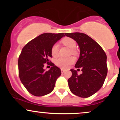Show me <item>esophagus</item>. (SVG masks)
Here are the masks:
<instances>
[{
    "label": "esophagus",
    "mask_w": 120,
    "mask_h": 120,
    "mask_svg": "<svg viewBox=\"0 0 120 120\" xmlns=\"http://www.w3.org/2000/svg\"><path fill=\"white\" fill-rule=\"evenodd\" d=\"M61 72L62 74H63L65 72V70L63 69H61Z\"/></svg>",
    "instance_id": "34e87169"
}]
</instances>
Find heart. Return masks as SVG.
I'll list each match as a JSON object with an SVG mask.
<instances>
[{"instance_id":"heart-1","label":"heart","mask_w":120,"mask_h":120,"mask_svg":"<svg viewBox=\"0 0 120 120\" xmlns=\"http://www.w3.org/2000/svg\"><path fill=\"white\" fill-rule=\"evenodd\" d=\"M62 43L65 45L69 48L71 49V53H75V49H76L77 44L75 41L73 39L69 37H67L63 39L62 41ZM59 51V45L57 43L53 45L51 49V53L53 56H56L58 54ZM75 61V59L74 57H70L68 58H64V57H59L56 59L55 61V64L57 67H60L62 69H67L71 65V64H73Z\"/></svg>"}]
</instances>
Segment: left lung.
I'll return each instance as SVG.
<instances>
[{"label": "left lung", "instance_id": "1", "mask_svg": "<svg viewBox=\"0 0 120 120\" xmlns=\"http://www.w3.org/2000/svg\"><path fill=\"white\" fill-rule=\"evenodd\" d=\"M65 35L77 43L80 55L75 68H81L82 71L78 75L77 71L71 69L72 75L68 81L70 90L79 97H90L100 90L105 81L108 71L107 55L100 45L86 34L71 33Z\"/></svg>", "mask_w": 120, "mask_h": 120}]
</instances>
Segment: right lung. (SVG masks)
Returning <instances> with one entry per match:
<instances>
[{
    "label": "right lung",
    "mask_w": 120,
    "mask_h": 120,
    "mask_svg": "<svg viewBox=\"0 0 120 120\" xmlns=\"http://www.w3.org/2000/svg\"><path fill=\"white\" fill-rule=\"evenodd\" d=\"M64 36L63 33L42 34L30 41L22 49L18 61L19 77L31 94L42 96L53 91L61 73L60 68L49 63V58L52 57L53 45ZM45 63L52 66L49 71L44 69Z\"/></svg>",
    "instance_id": "obj_1"
}]
</instances>
